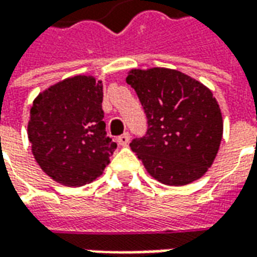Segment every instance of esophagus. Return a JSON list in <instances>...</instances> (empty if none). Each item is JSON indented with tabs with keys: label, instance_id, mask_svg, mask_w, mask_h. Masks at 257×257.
Wrapping results in <instances>:
<instances>
[{
	"label": "esophagus",
	"instance_id": "esophagus-1",
	"mask_svg": "<svg viewBox=\"0 0 257 257\" xmlns=\"http://www.w3.org/2000/svg\"><path fill=\"white\" fill-rule=\"evenodd\" d=\"M129 140H131V135L128 132H125L121 136H118V145L119 146H126L129 143Z\"/></svg>",
	"mask_w": 257,
	"mask_h": 257
}]
</instances>
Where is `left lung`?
Wrapping results in <instances>:
<instances>
[{
	"mask_svg": "<svg viewBox=\"0 0 257 257\" xmlns=\"http://www.w3.org/2000/svg\"><path fill=\"white\" fill-rule=\"evenodd\" d=\"M147 118L145 136L131 149L151 176L183 186L204 175L215 160L223 135L217 101L206 86L169 70H132L126 77Z\"/></svg>",
	"mask_w": 257,
	"mask_h": 257,
	"instance_id": "left-lung-1",
	"label": "left lung"
}]
</instances>
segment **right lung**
Returning <instances> with one entry per match:
<instances>
[{"label":"right lung","mask_w":257,"mask_h":257,"mask_svg":"<svg viewBox=\"0 0 257 257\" xmlns=\"http://www.w3.org/2000/svg\"><path fill=\"white\" fill-rule=\"evenodd\" d=\"M101 81L67 78L33 101L27 126L36 161L55 182L78 187L99 178L117 143L107 136Z\"/></svg>","instance_id":"right-lung-1"}]
</instances>
